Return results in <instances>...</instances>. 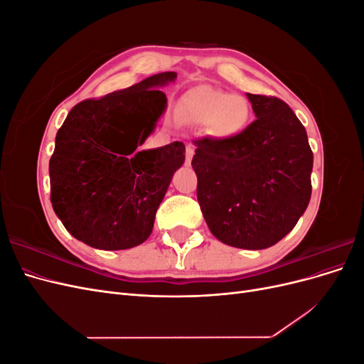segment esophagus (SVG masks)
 Here are the masks:
<instances>
[{
    "label": "esophagus",
    "instance_id": "obj_1",
    "mask_svg": "<svg viewBox=\"0 0 364 364\" xmlns=\"http://www.w3.org/2000/svg\"><path fill=\"white\" fill-rule=\"evenodd\" d=\"M193 156H194V147L191 144H188V146H186V150H185V164L186 165L191 164Z\"/></svg>",
    "mask_w": 364,
    "mask_h": 364
}]
</instances>
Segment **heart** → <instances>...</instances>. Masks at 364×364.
<instances>
[{"mask_svg": "<svg viewBox=\"0 0 364 364\" xmlns=\"http://www.w3.org/2000/svg\"><path fill=\"white\" fill-rule=\"evenodd\" d=\"M178 112L183 119L208 124L211 135L229 139L246 129L250 118V106L243 97L203 85L183 95Z\"/></svg>", "mask_w": 364, "mask_h": 364, "instance_id": "heart-1", "label": "heart"}]
</instances>
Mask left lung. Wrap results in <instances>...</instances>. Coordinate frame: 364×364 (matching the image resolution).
Returning a JSON list of instances; mask_svg holds the SVG:
<instances>
[{
	"instance_id": "1",
	"label": "left lung",
	"mask_w": 364,
	"mask_h": 364,
	"mask_svg": "<svg viewBox=\"0 0 364 364\" xmlns=\"http://www.w3.org/2000/svg\"><path fill=\"white\" fill-rule=\"evenodd\" d=\"M257 119L229 139L194 141L197 200L213 235L240 249L277 245L311 197L306 130L277 97L247 94Z\"/></svg>"
}]
</instances>
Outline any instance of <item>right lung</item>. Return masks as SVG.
<instances>
[{
	"instance_id": "add662e5",
	"label": "right lung",
	"mask_w": 364,
	"mask_h": 364,
	"mask_svg": "<svg viewBox=\"0 0 364 364\" xmlns=\"http://www.w3.org/2000/svg\"><path fill=\"white\" fill-rule=\"evenodd\" d=\"M159 73L123 91L75 105L50 159L51 203L68 232L103 250L135 247L150 237L158 208L185 146L139 150L167 107Z\"/></svg>"
}]
</instances>
